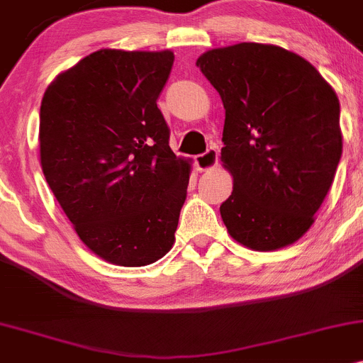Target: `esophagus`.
<instances>
[{
	"label": "esophagus",
	"mask_w": 363,
	"mask_h": 363,
	"mask_svg": "<svg viewBox=\"0 0 363 363\" xmlns=\"http://www.w3.org/2000/svg\"><path fill=\"white\" fill-rule=\"evenodd\" d=\"M218 164V150L214 147H209L204 154L196 155V166L199 171H209Z\"/></svg>",
	"instance_id": "1"
}]
</instances>
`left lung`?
<instances>
[{
	"label": "left lung",
	"mask_w": 363,
	"mask_h": 363,
	"mask_svg": "<svg viewBox=\"0 0 363 363\" xmlns=\"http://www.w3.org/2000/svg\"><path fill=\"white\" fill-rule=\"evenodd\" d=\"M196 65L225 107L221 162L233 178L220 206L225 227L252 251L294 244L313 225L342 154L336 91L275 45L213 48Z\"/></svg>",
	"instance_id": "8db88e82"
}]
</instances>
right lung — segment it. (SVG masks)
<instances>
[{"mask_svg":"<svg viewBox=\"0 0 363 363\" xmlns=\"http://www.w3.org/2000/svg\"><path fill=\"white\" fill-rule=\"evenodd\" d=\"M174 55L104 48L43 95L40 159L53 196L91 252L145 267L173 247L192 166L169 147L157 99Z\"/></svg>","mask_w":363,"mask_h":363,"instance_id":"obj_1","label":"right lung"}]
</instances>
